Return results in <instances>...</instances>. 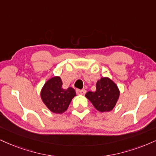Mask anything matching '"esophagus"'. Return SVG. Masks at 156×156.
Here are the masks:
<instances>
[{"mask_svg":"<svg viewBox=\"0 0 156 156\" xmlns=\"http://www.w3.org/2000/svg\"><path fill=\"white\" fill-rule=\"evenodd\" d=\"M76 93L79 95H84L86 93V90L82 89V90H76Z\"/></svg>","mask_w":156,"mask_h":156,"instance_id":"1","label":"esophagus"}]
</instances>
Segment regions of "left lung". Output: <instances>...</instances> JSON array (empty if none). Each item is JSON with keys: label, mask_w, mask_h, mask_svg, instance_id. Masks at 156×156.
<instances>
[{"label": "left lung", "mask_w": 156, "mask_h": 156, "mask_svg": "<svg viewBox=\"0 0 156 156\" xmlns=\"http://www.w3.org/2000/svg\"><path fill=\"white\" fill-rule=\"evenodd\" d=\"M119 95L117 84L109 77H101L96 83L95 91L87 92L85 97L98 111L103 113L113 110Z\"/></svg>", "instance_id": "1"}]
</instances>
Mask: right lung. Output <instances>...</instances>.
Here are the masks:
<instances>
[{
  "mask_svg": "<svg viewBox=\"0 0 156 156\" xmlns=\"http://www.w3.org/2000/svg\"><path fill=\"white\" fill-rule=\"evenodd\" d=\"M60 76H53L44 84L40 97L45 106L51 112L61 114L68 108L72 98L76 96L74 88L63 89Z\"/></svg>",
  "mask_w": 156,
  "mask_h": 156,
  "instance_id": "obj_1",
  "label": "right lung"
}]
</instances>
